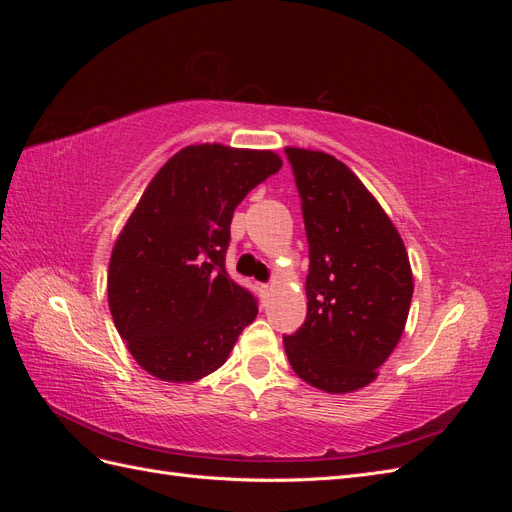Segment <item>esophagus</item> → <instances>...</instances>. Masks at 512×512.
<instances>
[{"instance_id": "34e87169", "label": "esophagus", "mask_w": 512, "mask_h": 512, "mask_svg": "<svg viewBox=\"0 0 512 512\" xmlns=\"http://www.w3.org/2000/svg\"><path fill=\"white\" fill-rule=\"evenodd\" d=\"M269 290H271V286H269V284H258V292L262 294V297H267Z\"/></svg>"}]
</instances>
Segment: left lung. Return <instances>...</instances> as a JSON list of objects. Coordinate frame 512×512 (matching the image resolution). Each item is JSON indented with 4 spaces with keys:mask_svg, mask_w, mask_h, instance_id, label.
Masks as SVG:
<instances>
[{
    "mask_svg": "<svg viewBox=\"0 0 512 512\" xmlns=\"http://www.w3.org/2000/svg\"><path fill=\"white\" fill-rule=\"evenodd\" d=\"M309 243L307 318L284 337L301 380L342 395L378 378L406 329L414 280L406 245L363 181L324 151L286 147Z\"/></svg>",
    "mask_w": 512,
    "mask_h": 512,
    "instance_id": "8db88e82",
    "label": "left lung"
}]
</instances>
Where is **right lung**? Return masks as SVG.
Returning a JSON list of instances; mask_svg holds the SVG:
<instances>
[{
    "instance_id": "1",
    "label": "right lung",
    "mask_w": 512,
    "mask_h": 512,
    "mask_svg": "<svg viewBox=\"0 0 512 512\" xmlns=\"http://www.w3.org/2000/svg\"><path fill=\"white\" fill-rule=\"evenodd\" d=\"M282 168L269 149L220 143L177 151L147 185L115 241L108 307L134 361L164 382L222 367L258 307L228 277L237 205Z\"/></svg>"
}]
</instances>
